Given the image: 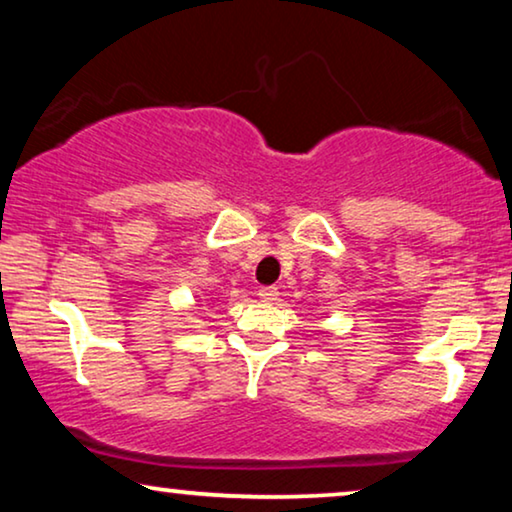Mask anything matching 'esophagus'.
Returning <instances> with one entry per match:
<instances>
[{
    "label": "esophagus",
    "mask_w": 512,
    "mask_h": 512,
    "mask_svg": "<svg viewBox=\"0 0 512 512\" xmlns=\"http://www.w3.org/2000/svg\"><path fill=\"white\" fill-rule=\"evenodd\" d=\"M277 296H279V291L275 289V286H261V289H258V298H261L263 303H275Z\"/></svg>",
    "instance_id": "1"
}]
</instances>
